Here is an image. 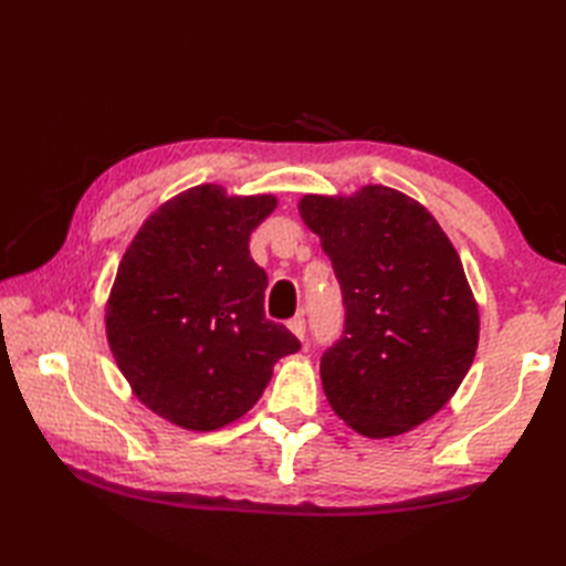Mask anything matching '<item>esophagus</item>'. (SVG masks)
<instances>
[{"label":"esophagus","instance_id":"1","mask_svg":"<svg viewBox=\"0 0 566 566\" xmlns=\"http://www.w3.org/2000/svg\"><path fill=\"white\" fill-rule=\"evenodd\" d=\"M290 331L296 335L298 340H304L306 338V318L304 316H294L290 321Z\"/></svg>","mask_w":566,"mask_h":566}]
</instances>
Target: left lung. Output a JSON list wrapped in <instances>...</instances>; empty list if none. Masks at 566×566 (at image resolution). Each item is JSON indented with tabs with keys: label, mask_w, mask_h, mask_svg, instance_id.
I'll return each instance as SVG.
<instances>
[{
	"label": "left lung",
	"mask_w": 566,
	"mask_h": 566,
	"mask_svg": "<svg viewBox=\"0 0 566 566\" xmlns=\"http://www.w3.org/2000/svg\"><path fill=\"white\" fill-rule=\"evenodd\" d=\"M304 223L338 276L345 331L321 357L328 403L367 438L420 426L472 367L479 308L462 260L430 211L391 187L306 195Z\"/></svg>",
	"instance_id": "left-lung-1"
}]
</instances>
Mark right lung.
<instances>
[{
  "label": "right lung",
  "mask_w": 566,
  "mask_h": 566,
  "mask_svg": "<svg viewBox=\"0 0 566 566\" xmlns=\"http://www.w3.org/2000/svg\"><path fill=\"white\" fill-rule=\"evenodd\" d=\"M272 195L228 197L191 187L148 216L106 302V338L130 389L187 430L233 423L258 403L272 367L302 343L264 318L268 274L250 233Z\"/></svg>",
  "instance_id": "1"
}]
</instances>
